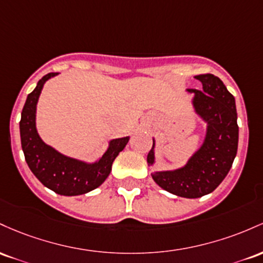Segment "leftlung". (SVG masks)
Returning a JSON list of instances; mask_svg holds the SVG:
<instances>
[{"instance_id":"8db88e82","label":"left lung","mask_w":263,"mask_h":263,"mask_svg":"<svg viewBox=\"0 0 263 263\" xmlns=\"http://www.w3.org/2000/svg\"><path fill=\"white\" fill-rule=\"evenodd\" d=\"M195 78L202 83V90L187 89V92L194 93V109L208 124L205 140L185 166L152 174L161 189L186 199L208 195L219 186L231 169L238 144L234 96L219 77L209 73L195 76ZM154 147L153 139V147L146 159L149 165L155 163Z\"/></svg>"}]
</instances>
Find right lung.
Returning a JSON list of instances; mask_svg holds the SVG:
<instances>
[{"label": "right lung", "mask_w": 263, "mask_h": 263, "mask_svg": "<svg viewBox=\"0 0 263 263\" xmlns=\"http://www.w3.org/2000/svg\"><path fill=\"white\" fill-rule=\"evenodd\" d=\"M58 73H48L40 79L37 87L28 94L21 113V144L26 163L34 176L46 187L64 196L83 195L94 190L108 178L114 159L125 147L129 137L109 141L107 152L92 164L61 154L47 145L38 135L36 128V109L44 83Z\"/></svg>", "instance_id": "add662e5"}]
</instances>
